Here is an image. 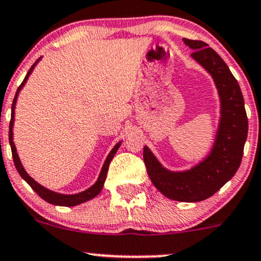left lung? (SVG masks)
I'll return each mask as SVG.
<instances>
[{"instance_id":"1","label":"left lung","mask_w":261,"mask_h":261,"mask_svg":"<svg viewBox=\"0 0 261 261\" xmlns=\"http://www.w3.org/2000/svg\"><path fill=\"white\" fill-rule=\"evenodd\" d=\"M193 49L191 58L213 77L219 100L220 119L209 154L187 170L166 169L148 147L143 161L150 181L165 197L177 202H200L218 192L240 168L248 135V119L240 85L226 63L203 41L184 39Z\"/></svg>"}]
</instances>
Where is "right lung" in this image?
Instances as JSON below:
<instances>
[{"label": "right lung", "instance_id": "add662e5", "mask_svg": "<svg viewBox=\"0 0 261 261\" xmlns=\"http://www.w3.org/2000/svg\"><path fill=\"white\" fill-rule=\"evenodd\" d=\"M41 61V57L37 59V61L34 63L33 67L30 68V70L28 71L27 76H25V79L23 80V83L19 87H18L17 90V93H15L14 96V99H13V103H12V114H11V122H9V144H11V149H12V155H13V161H14V165L15 168H17L18 172H19V175L21 176L23 180H25L29 184V186L33 188L35 192L39 194V196L42 198L43 200H46V202L53 204V205H61V206H74V205H79L81 203H85L87 202V200L95 198L97 194H99L100 191H102L103 186H105V181H106V177H107V172H108V168H109V164H111L112 159L114 158L115 153H117V150L119 149V147L121 146V141H119V142L115 144L114 147H113L111 152H109L108 156L106 158L105 163H103V166L102 169H100V172L98 175V178H97V181L95 184L92 185V186L87 188V190L83 191V192H79V193H74V194H64V193H58V192H55V191L52 190H48V188H46L45 186H42V185H40L39 182L34 180L33 177L30 176L29 174H28L27 170L24 169L23 164H21L20 162V158L19 155H18L17 153V148H15V144H14V141H13V126H14V109H15V105H17V99H18V96H19V92L21 91V89L24 87V85L27 84L28 79H29V76L33 73L34 68L36 67L37 63Z\"/></svg>", "mask_w": 261, "mask_h": 261}]
</instances>
